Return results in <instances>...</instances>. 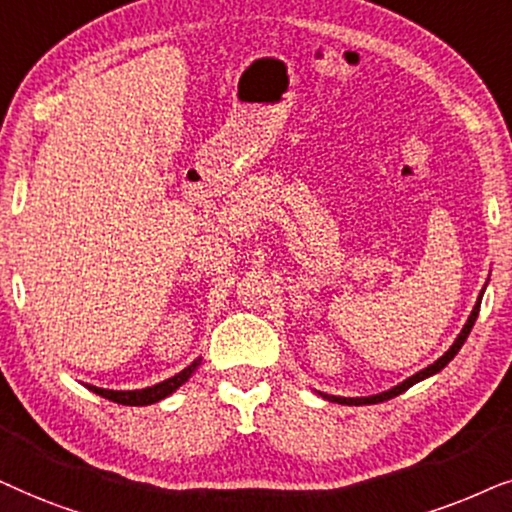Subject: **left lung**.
I'll list each match as a JSON object with an SVG mask.
<instances>
[{"mask_svg":"<svg viewBox=\"0 0 512 512\" xmlns=\"http://www.w3.org/2000/svg\"><path fill=\"white\" fill-rule=\"evenodd\" d=\"M480 304H482V292H480L478 302H475V306H473V311H470V316H468V320H466V325H463V330L459 332V337L454 339V344L449 346V351L445 353V356H440L438 360H435L433 365L424 367V370H421V372L412 374V377H410V379H405L403 384H398V386L388 388V391H384V393H377V395H367V398H342V395H327V393H320V395H323L325 400H330V403H339V405H377V403H384V400H391V398H395V395L405 393L407 388L417 384V381L426 379V377H433V374H438V372L442 370V367H445V365L449 363V360H452V358L456 356V353H459V349H461V346H463V342H466L468 335H470V330H473L475 320H478Z\"/></svg>","mask_w":512,"mask_h":512,"instance_id":"1","label":"left lung"}]
</instances>
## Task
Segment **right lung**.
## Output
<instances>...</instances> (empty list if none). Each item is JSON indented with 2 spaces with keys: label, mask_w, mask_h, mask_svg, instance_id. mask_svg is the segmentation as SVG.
Returning <instances> with one entry per match:
<instances>
[{
  "label": "right lung",
  "mask_w": 512,
  "mask_h": 512,
  "mask_svg": "<svg viewBox=\"0 0 512 512\" xmlns=\"http://www.w3.org/2000/svg\"><path fill=\"white\" fill-rule=\"evenodd\" d=\"M199 365H201V358H196L192 365L185 367L182 372H177L175 377L161 381V384L138 388V391H109V388H98V386H91V384H86V386H88V391L98 393V395H102V398L112 400V403L142 407V405H152V403H159V400H163V398H168L170 393L177 391V388H180L189 377H192Z\"/></svg>",
  "instance_id": "1"
}]
</instances>
